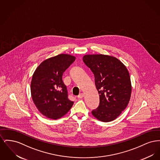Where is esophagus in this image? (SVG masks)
Wrapping results in <instances>:
<instances>
[{
	"mask_svg": "<svg viewBox=\"0 0 160 160\" xmlns=\"http://www.w3.org/2000/svg\"><path fill=\"white\" fill-rule=\"evenodd\" d=\"M83 93H80V94L77 96V98H79V99H82V98H83Z\"/></svg>",
	"mask_w": 160,
	"mask_h": 160,
	"instance_id": "esophagus-1",
	"label": "esophagus"
}]
</instances>
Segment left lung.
I'll return each mask as SVG.
<instances>
[{
    "label": "left lung",
    "mask_w": 160,
    "mask_h": 160,
    "mask_svg": "<svg viewBox=\"0 0 160 160\" xmlns=\"http://www.w3.org/2000/svg\"><path fill=\"white\" fill-rule=\"evenodd\" d=\"M84 63L91 69L99 95V104L92 114L100 121L116 119L129 103L131 83L126 67L116 58L104 54H86Z\"/></svg>",
    "instance_id": "left-lung-1"
}]
</instances>
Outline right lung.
Segmentation results:
<instances>
[{
	"instance_id": "add662e5",
	"label": "right lung",
	"mask_w": 160,
	"mask_h": 160,
	"mask_svg": "<svg viewBox=\"0 0 160 160\" xmlns=\"http://www.w3.org/2000/svg\"><path fill=\"white\" fill-rule=\"evenodd\" d=\"M75 60L74 56L60 54L41 63L32 76L31 91L33 101L39 112L48 118H61L73 105L74 102L68 98L62 76Z\"/></svg>"
}]
</instances>
